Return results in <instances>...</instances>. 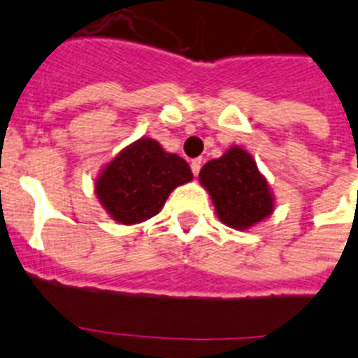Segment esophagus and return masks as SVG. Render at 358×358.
Returning <instances> with one entry per match:
<instances>
[{
    "label": "esophagus",
    "mask_w": 358,
    "mask_h": 358,
    "mask_svg": "<svg viewBox=\"0 0 358 358\" xmlns=\"http://www.w3.org/2000/svg\"><path fill=\"white\" fill-rule=\"evenodd\" d=\"M189 166H192V172H194V176H199V172H201V166H202V159H194L192 163H189Z\"/></svg>",
    "instance_id": "34e87169"
}]
</instances>
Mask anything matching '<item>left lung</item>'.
<instances>
[{
    "label": "left lung",
    "instance_id": "left-lung-1",
    "mask_svg": "<svg viewBox=\"0 0 358 358\" xmlns=\"http://www.w3.org/2000/svg\"><path fill=\"white\" fill-rule=\"evenodd\" d=\"M199 181L208 189L220 222L245 231L273 215L274 195L252 156L231 147L201 169Z\"/></svg>",
    "mask_w": 358,
    "mask_h": 358
}]
</instances>
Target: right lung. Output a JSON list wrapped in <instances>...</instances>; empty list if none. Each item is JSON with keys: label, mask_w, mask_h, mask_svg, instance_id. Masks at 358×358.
Masks as SVG:
<instances>
[{"label": "right lung", "mask_w": 358, "mask_h": 358, "mask_svg": "<svg viewBox=\"0 0 358 358\" xmlns=\"http://www.w3.org/2000/svg\"><path fill=\"white\" fill-rule=\"evenodd\" d=\"M194 179L189 164L152 138L120 150L94 179V194L109 217L123 226L152 218L177 186Z\"/></svg>", "instance_id": "add662e5"}]
</instances>
